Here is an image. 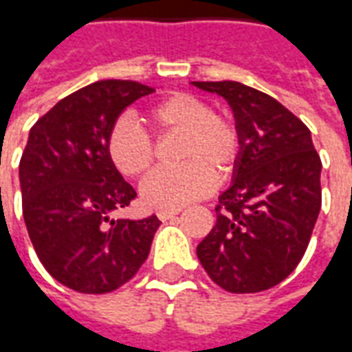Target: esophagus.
Returning a JSON list of instances; mask_svg holds the SVG:
<instances>
[{"label":"esophagus","instance_id":"34e87169","mask_svg":"<svg viewBox=\"0 0 352 352\" xmlns=\"http://www.w3.org/2000/svg\"><path fill=\"white\" fill-rule=\"evenodd\" d=\"M156 214H158L160 221H169V219H173L175 214H179V209H160Z\"/></svg>","mask_w":352,"mask_h":352}]
</instances>
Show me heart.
Wrapping results in <instances>:
<instances>
[{
  "mask_svg": "<svg viewBox=\"0 0 352 352\" xmlns=\"http://www.w3.org/2000/svg\"><path fill=\"white\" fill-rule=\"evenodd\" d=\"M158 133H183L179 168H160L141 183V199L153 209H181L213 188V171L219 177L236 168L241 153L237 126L214 115L207 101L190 94H171L146 113ZM111 164L122 175L139 177L153 166L154 139L130 116H120L107 135Z\"/></svg>",
  "mask_w": 352,
  "mask_h": 352,
  "instance_id": "obj_1",
  "label": "heart"
}]
</instances>
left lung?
Here are the masks:
<instances>
[{"label":"left lung","mask_w":352,"mask_h":352,"mask_svg":"<svg viewBox=\"0 0 352 352\" xmlns=\"http://www.w3.org/2000/svg\"><path fill=\"white\" fill-rule=\"evenodd\" d=\"M192 85L228 101L241 135L234 179L198 258L224 290L262 292L287 279L309 245L322 164L309 128L272 96L236 80Z\"/></svg>","instance_id":"left-lung-1"}]
</instances>
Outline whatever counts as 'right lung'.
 <instances>
[{"instance_id": "1", "label": "right lung", "mask_w": 352, "mask_h": 352, "mask_svg": "<svg viewBox=\"0 0 352 352\" xmlns=\"http://www.w3.org/2000/svg\"><path fill=\"white\" fill-rule=\"evenodd\" d=\"M154 88L98 80L60 100L30 130L19 166L22 214L45 270L64 287L105 294L139 272L160 226L113 219L138 194L107 154L111 126Z\"/></svg>"}]
</instances>
